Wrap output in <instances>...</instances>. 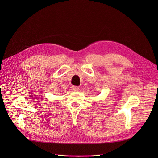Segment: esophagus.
<instances>
[{
	"label": "esophagus",
	"instance_id": "1",
	"mask_svg": "<svg viewBox=\"0 0 158 158\" xmlns=\"http://www.w3.org/2000/svg\"><path fill=\"white\" fill-rule=\"evenodd\" d=\"M71 88H72V89H73V91H78V90L80 89L79 87H78V86H75V85H73V86L71 87Z\"/></svg>",
	"mask_w": 158,
	"mask_h": 158
}]
</instances>
